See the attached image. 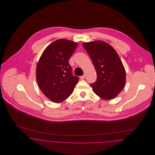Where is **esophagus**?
I'll use <instances>...</instances> for the list:
<instances>
[{
  "label": "esophagus",
  "instance_id": "1",
  "mask_svg": "<svg viewBox=\"0 0 155 155\" xmlns=\"http://www.w3.org/2000/svg\"><path fill=\"white\" fill-rule=\"evenodd\" d=\"M85 78H86V74H84L83 76H81V79H84Z\"/></svg>",
  "mask_w": 155,
  "mask_h": 155
}]
</instances>
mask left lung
Listing matches in <instances>:
<instances>
[{"mask_svg": "<svg viewBox=\"0 0 155 155\" xmlns=\"http://www.w3.org/2000/svg\"><path fill=\"white\" fill-rule=\"evenodd\" d=\"M97 72L96 81L91 84L93 91L104 100L115 98L126 82L124 65L114 49L104 41L83 44Z\"/></svg>", "mask_w": 155, "mask_h": 155, "instance_id": "obj_1", "label": "left lung"}]
</instances>
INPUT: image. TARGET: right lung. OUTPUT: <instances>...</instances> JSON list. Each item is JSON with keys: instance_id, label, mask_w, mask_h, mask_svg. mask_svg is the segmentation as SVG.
Wrapping results in <instances>:
<instances>
[{"instance_id": "right-lung-1", "label": "right lung", "mask_w": 155, "mask_h": 155, "mask_svg": "<svg viewBox=\"0 0 155 155\" xmlns=\"http://www.w3.org/2000/svg\"><path fill=\"white\" fill-rule=\"evenodd\" d=\"M78 43L58 39L48 45L37 65L36 80L45 95L51 101L61 103L72 94L79 78L73 76L68 60Z\"/></svg>"}]
</instances>
